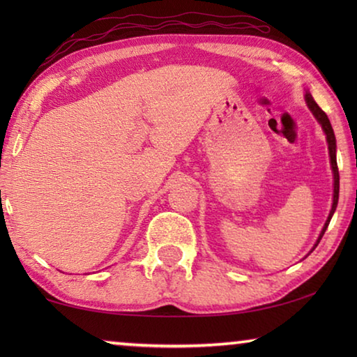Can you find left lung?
<instances>
[{
    "label": "left lung",
    "instance_id": "8db88e82",
    "mask_svg": "<svg viewBox=\"0 0 357 357\" xmlns=\"http://www.w3.org/2000/svg\"><path fill=\"white\" fill-rule=\"evenodd\" d=\"M305 100H307V105H309V108L312 110V113L315 114V118L318 119V123L321 124V128L324 130L326 134V138H328V148H329V155H331V165H332V172H334V202H332V209L329 213V217L328 220H326L324 227H323V231L321 234H319V238L317 241V244L313 245V249L319 244V241H321L323 234L326 231V228H328L329 222L332 219V214H334V211L337 208V203H338V187H340V176H338V167H337V159H335V135H334V130H332V126H331V121L328 118V114H326L321 108L318 107V104L315 100H313V98L310 96V93H305ZM312 249V250H313Z\"/></svg>",
    "mask_w": 357,
    "mask_h": 357
}]
</instances>
